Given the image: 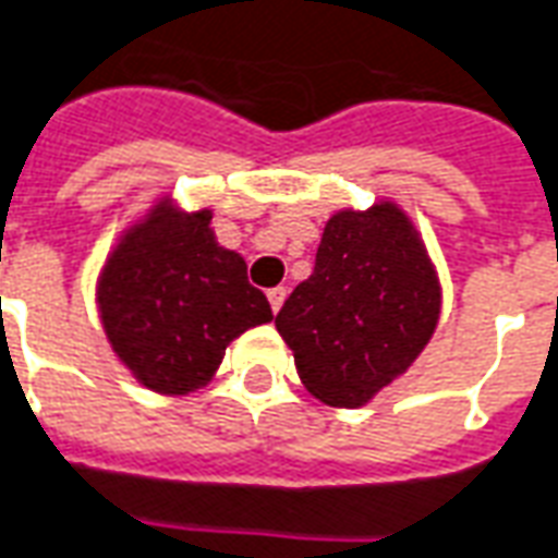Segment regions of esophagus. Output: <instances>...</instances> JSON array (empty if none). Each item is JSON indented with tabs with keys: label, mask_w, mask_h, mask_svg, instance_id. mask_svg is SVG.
Returning <instances> with one entry per match:
<instances>
[{
	"label": "esophagus",
	"mask_w": 558,
	"mask_h": 558,
	"mask_svg": "<svg viewBox=\"0 0 558 558\" xmlns=\"http://www.w3.org/2000/svg\"><path fill=\"white\" fill-rule=\"evenodd\" d=\"M286 298H288V291L282 286L270 288V291H267V301H270L272 313H279V310H282V303H286Z\"/></svg>",
	"instance_id": "obj_1"
}]
</instances>
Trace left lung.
<instances>
[{
    "instance_id": "obj_1",
    "label": "left lung",
    "mask_w": 558,
    "mask_h": 558,
    "mask_svg": "<svg viewBox=\"0 0 558 558\" xmlns=\"http://www.w3.org/2000/svg\"><path fill=\"white\" fill-rule=\"evenodd\" d=\"M440 279L422 233L395 199L328 218L313 276L291 291L276 330L306 391L355 410L407 374L440 322Z\"/></svg>"
}]
</instances>
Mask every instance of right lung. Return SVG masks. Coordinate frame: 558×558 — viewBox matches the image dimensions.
<instances>
[{"instance_id":"right-lung-1","label":"right lung","mask_w":558,"mask_h":558,"mask_svg":"<svg viewBox=\"0 0 558 558\" xmlns=\"http://www.w3.org/2000/svg\"><path fill=\"white\" fill-rule=\"evenodd\" d=\"M245 260L218 245L213 209L184 213L160 197L118 236L96 276V310L111 352L157 395H191L240 333L267 325L264 291Z\"/></svg>"}]
</instances>
